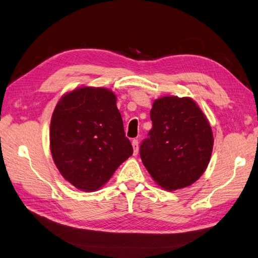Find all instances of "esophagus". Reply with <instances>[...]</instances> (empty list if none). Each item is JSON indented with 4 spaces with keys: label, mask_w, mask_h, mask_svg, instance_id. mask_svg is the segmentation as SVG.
<instances>
[{
    "label": "esophagus",
    "mask_w": 258,
    "mask_h": 258,
    "mask_svg": "<svg viewBox=\"0 0 258 258\" xmlns=\"http://www.w3.org/2000/svg\"><path fill=\"white\" fill-rule=\"evenodd\" d=\"M132 146H133L134 156H136L137 153H139V141H137V140H133V141H132Z\"/></svg>",
    "instance_id": "34e87169"
}]
</instances>
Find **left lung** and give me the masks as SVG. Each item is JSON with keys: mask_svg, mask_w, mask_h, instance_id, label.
I'll return each instance as SVG.
<instances>
[{"mask_svg": "<svg viewBox=\"0 0 258 258\" xmlns=\"http://www.w3.org/2000/svg\"><path fill=\"white\" fill-rule=\"evenodd\" d=\"M153 127L140 154L154 181L167 190L192 184L211 158L213 134L207 116L191 98L168 95L154 101Z\"/></svg>", "mask_w": 258, "mask_h": 258, "instance_id": "left-lung-1", "label": "left lung"}]
</instances>
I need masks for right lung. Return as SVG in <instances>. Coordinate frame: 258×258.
I'll list each match as a JSON object with an SVG mask.
<instances>
[{"mask_svg":"<svg viewBox=\"0 0 258 258\" xmlns=\"http://www.w3.org/2000/svg\"><path fill=\"white\" fill-rule=\"evenodd\" d=\"M50 151L62 177L77 189L95 191L133 154L116 95L81 87L64 94L50 122Z\"/></svg>","mask_w":258,"mask_h":258,"instance_id":"obj_1","label":"right lung"}]
</instances>
